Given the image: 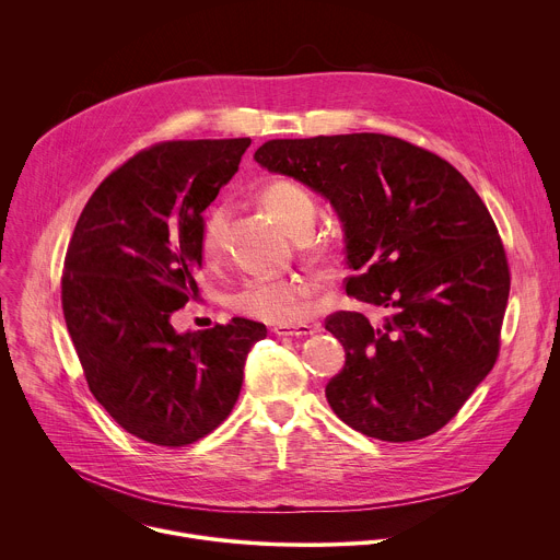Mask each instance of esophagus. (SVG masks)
Listing matches in <instances>:
<instances>
[{
    "mask_svg": "<svg viewBox=\"0 0 560 560\" xmlns=\"http://www.w3.org/2000/svg\"><path fill=\"white\" fill-rule=\"evenodd\" d=\"M277 337H310L314 332H318L316 324H296V326H275L272 330Z\"/></svg>",
    "mask_w": 560,
    "mask_h": 560,
    "instance_id": "34e87169",
    "label": "esophagus"
}]
</instances>
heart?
<instances>
[{"instance_id":"obj_1","label":"heart","mask_w":560,"mask_h":560,"mask_svg":"<svg viewBox=\"0 0 560 560\" xmlns=\"http://www.w3.org/2000/svg\"><path fill=\"white\" fill-rule=\"evenodd\" d=\"M261 203L294 236H305L314 228L318 214L314 195L292 179H275L266 184L261 190ZM228 219V203H217L206 212L199 236L206 261H217L221 257ZM310 253L322 259H335L339 255V246L328 238H318V242L310 244ZM318 285L307 277H257L232 294L230 305L238 314L255 318V322L296 326L312 312Z\"/></svg>"}]
</instances>
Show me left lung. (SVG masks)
Returning <instances> with one entry per match:
<instances>
[{"label":"left lung","instance_id":"8db88e82","mask_svg":"<svg viewBox=\"0 0 560 560\" xmlns=\"http://www.w3.org/2000/svg\"><path fill=\"white\" fill-rule=\"evenodd\" d=\"M255 159L330 199L354 270L348 296L387 310L381 324L326 318L346 348L326 385L335 415L389 443L439 432L501 352L510 264L483 199L445 159L389 135L270 139Z\"/></svg>","mask_w":560,"mask_h":560}]
</instances>
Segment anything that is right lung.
Instances as JSON below:
<instances>
[{
    "mask_svg": "<svg viewBox=\"0 0 560 560\" xmlns=\"http://www.w3.org/2000/svg\"><path fill=\"white\" fill-rule=\"evenodd\" d=\"M250 139H184L139 150L79 214L61 307L93 396L132 436L186 447L232 412L266 326L234 316L177 335L171 314L197 296L201 212Z\"/></svg>",
    "mask_w": 560,
    "mask_h": 560,
    "instance_id": "add662e5",
    "label": "right lung"
}]
</instances>
